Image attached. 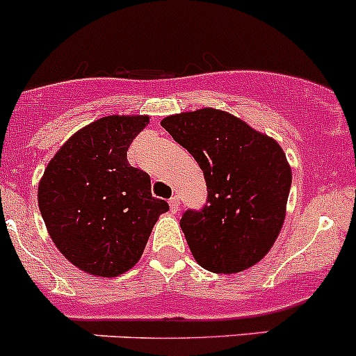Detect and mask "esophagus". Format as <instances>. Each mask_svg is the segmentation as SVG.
I'll list each match as a JSON object with an SVG mask.
<instances>
[{"instance_id":"34e87169","label":"esophagus","mask_w":356,"mask_h":356,"mask_svg":"<svg viewBox=\"0 0 356 356\" xmlns=\"http://www.w3.org/2000/svg\"><path fill=\"white\" fill-rule=\"evenodd\" d=\"M170 209H171V212H178L179 211V199H178V197H171V199H170Z\"/></svg>"}]
</instances>
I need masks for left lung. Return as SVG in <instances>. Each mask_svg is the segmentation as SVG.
<instances>
[{"label":"left lung","mask_w":356,"mask_h":356,"mask_svg":"<svg viewBox=\"0 0 356 356\" xmlns=\"http://www.w3.org/2000/svg\"><path fill=\"white\" fill-rule=\"evenodd\" d=\"M164 130L204 171L207 202L183 212L192 255L211 273L257 264L284 222L291 168L276 140L225 111L204 108L164 118Z\"/></svg>","instance_id":"left-lung-1"}]
</instances>
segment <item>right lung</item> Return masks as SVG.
Wrapping results in <instances>:
<instances>
[{"label": "right lung", "mask_w": 356, "mask_h": 356, "mask_svg": "<svg viewBox=\"0 0 356 356\" xmlns=\"http://www.w3.org/2000/svg\"><path fill=\"white\" fill-rule=\"evenodd\" d=\"M149 116H106L68 138L39 183L49 236L73 266L115 277L140 259L159 214L151 177L130 166L127 151Z\"/></svg>", "instance_id": "1"}]
</instances>
